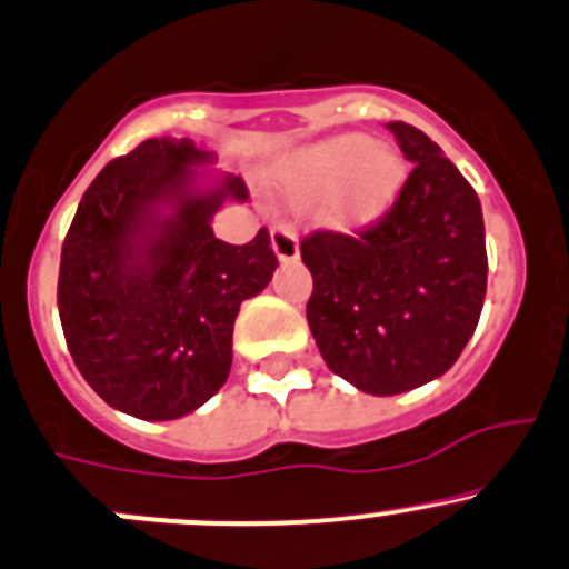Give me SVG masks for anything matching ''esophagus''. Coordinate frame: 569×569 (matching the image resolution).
I'll return each mask as SVG.
<instances>
[{
	"mask_svg": "<svg viewBox=\"0 0 569 569\" xmlns=\"http://www.w3.org/2000/svg\"><path fill=\"white\" fill-rule=\"evenodd\" d=\"M272 250L278 256V261L289 263L300 256V241H297L295 228L289 224H274L272 228Z\"/></svg>",
	"mask_w": 569,
	"mask_h": 569,
	"instance_id": "1",
	"label": "esophagus"
}]
</instances>
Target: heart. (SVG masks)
<instances>
[{
    "mask_svg": "<svg viewBox=\"0 0 569 569\" xmlns=\"http://www.w3.org/2000/svg\"><path fill=\"white\" fill-rule=\"evenodd\" d=\"M406 167L389 147L372 144L361 132H347L300 152L280 174L286 197L322 202V219L333 228H369L397 200Z\"/></svg>",
    "mask_w": 569,
    "mask_h": 569,
    "instance_id": "obj_1",
    "label": "heart"
}]
</instances>
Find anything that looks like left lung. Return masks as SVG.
Instances as JSON below:
<instances>
[{"instance_id": "1", "label": "left lung", "mask_w": 569, "mask_h": 569, "mask_svg": "<svg viewBox=\"0 0 569 569\" xmlns=\"http://www.w3.org/2000/svg\"><path fill=\"white\" fill-rule=\"evenodd\" d=\"M386 127L413 163L395 206L358 236L317 230L300 244L319 352L330 372L375 397L453 367L476 333L489 269L476 189L422 130Z\"/></svg>"}]
</instances>
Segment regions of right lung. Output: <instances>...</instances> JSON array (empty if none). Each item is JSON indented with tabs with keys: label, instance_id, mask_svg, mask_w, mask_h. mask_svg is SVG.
Listing matches in <instances>:
<instances>
[{
	"label": "right lung",
	"instance_id": "1",
	"mask_svg": "<svg viewBox=\"0 0 569 569\" xmlns=\"http://www.w3.org/2000/svg\"><path fill=\"white\" fill-rule=\"evenodd\" d=\"M213 163L191 138H150L82 194L60 252L58 311L86 383L138 419H178L211 400L233 363L241 302L278 269L269 230L228 244L211 228L241 178L202 183Z\"/></svg>",
	"mask_w": 569,
	"mask_h": 569
}]
</instances>
